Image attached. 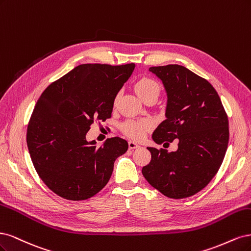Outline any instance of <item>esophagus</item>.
<instances>
[{
  "mask_svg": "<svg viewBox=\"0 0 251 251\" xmlns=\"http://www.w3.org/2000/svg\"><path fill=\"white\" fill-rule=\"evenodd\" d=\"M128 147H129V149H136V148H140V145L136 144L135 142L129 141L128 142Z\"/></svg>",
  "mask_w": 251,
  "mask_h": 251,
  "instance_id": "esophagus-1",
  "label": "esophagus"
}]
</instances>
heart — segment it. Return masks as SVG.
<instances>
[{
	"instance_id": "b5f03b06",
	"label": "heart",
	"mask_w": 251,
	"mask_h": 251,
	"mask_svg": "<svg viewBox=\"0 0 251 251\" xmlns=\"http://www.w3.org/2000/svg\"><path fill=\"white\" fill-rule=\"evenodd\" d=\"M135 92L137 96L140 97L142 100L147 98L148 96L155 95L158 96L160 87L159 84L151 78L144 77L141 78L134 85ZM152 124L150 121H127L123 124V130L129 136L133 137V139H141L144 133L151 128Z\"/></svg>"
}]
</instances>
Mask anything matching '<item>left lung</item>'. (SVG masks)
Returning a JSON list of instances; mask_svg holds the SVG:
<instances>
[{
    "instance_id": "obj_1",
    "label": "left lung",
    "mask_w": 251,
    "mask_h": 251,
    "mask_svg": "<svg viewBox=\"0 0 251 251\" xmlns=\"http://www.w3.org/2000/svg\"><path fill=\"white\" fill-rule=\"evenodd\" d=\"M149 71L167 94L166 120L152 139L167 145L176 140L178 149L147 147L151 161L142 173L165 196L187 198L205 188L219 170L228 145V119L213 85L189 69L168 64Z\"/></svg>"
}]
</instances>
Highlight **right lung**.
I'll use <instances>...</instances> for the list:
<instances>
[{
    "instance_id": "add662e5",
    "label": "right lung",
    "mask_w": 251,
    "mask_h": 251,
    "mask_svg": "<svg viewBox=\"0 0 251 251\" xmlns=\"http://www.w3.org/2000/svg\"><path fill=\"white\" fill-rule=\"evenodd\" d=\"M134 68L80 64L39 97L27 129L28 150L37 174L58 196L85 200L107 184L128 143L111 137L97 147L86 133L95 120L111 117L116 97Z\"/></svg>"
}]
</instances>
